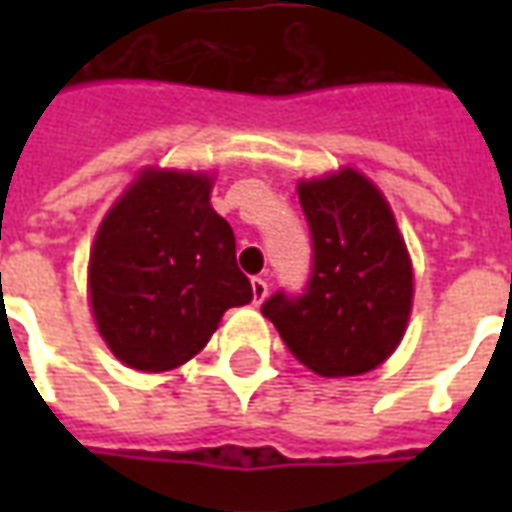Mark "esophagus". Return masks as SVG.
I'll list each match as a JSON object with an SVG mask.
<instances>
[{
    "mask_svg": "<svg viewBox=\"0 0 512 512\" xmlns=\"http://www.w3.org/2000/svg\"><path fill=\"white\" fill-rule=\"evenodd\" d=\"M266 296H268L266 279H260V277L252 279V301H255V304H263V299H266Z\"/></svg>",
    "mask_w": 512,
    "mask_h": 512,
    "instance_id": "1",
    "label": "esophagus"
}]
</instances>
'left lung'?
Instances as JSON below:
<instances>
[{"label": "left lung", "instance_id": "8db88e82", "mask_svg": "<svg viewBox=\"0 0 512 512\" xmlns=\"http://www.w3.org/2000/svg\"><path fill=\"white\" fill-rule=\"evenodd\" d=\"M312 238L301 293L277 290L263 315L318 376H359L384 362L406 332L414 274L381 191L354 169L301 180Z\"/></svg>", "mask_w": 512, "mask_h": 512}]
</instances>
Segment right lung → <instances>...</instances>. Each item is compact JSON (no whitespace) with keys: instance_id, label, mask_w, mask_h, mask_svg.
Returning a JSON list of instances; mask_svg holds the SVG:
<instances>
[{"instance_id":"add662e5","label":"right lung","mask_w":512,"mask_h":512,"mask_svg":"<svg viewBox=\"0 0 512 512\" xmlns=\"http://www.w3.org/2000/svg\"><path fill=\"white\" fill-rule=\"evenodd\" d=\"M90 301L128 367L161 373L200 354L224 312L252 301L233 227L211 208V180L142 172L95 235Z\"/></svg>"}]
</instances>
